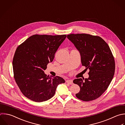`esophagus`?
<instances>
[{
    "mask_svg": "<svg viewBox=\"0 0 125 125\" xmlns=\"http://www.w3.org/2000/svg\"><path fill=\"white\" fill-rule=\"evenodd\" d=\"M66 82L68 83H69L70 84H72L73 83V81L72 80H66Z\"/></svg>",
    "mask_w": 125,
    "mask_h": 125,
    "instance_id": "esophagus-1",
    "label": "esophagus"
}]
</instances>
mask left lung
<instances>
[{"mask_svg":"<svg viewBox=\"0 0 125 125\" xmlns=\"http://www.w3.org/2000/svg\"><path fill=\"white\" fill-rule=\"evenodd\" d=\"M67 38L79 51L82 65L89 70V77L84 81L82 78L73 81L80 87L76 96L83 101L94 100L104 93L113 79L115 65L112 52L99 36L72 34Z\"/></svg>","mask_w":125,"mask_h":125,"instance_id":"8db88e82","label":"left lung"}]
</instances>
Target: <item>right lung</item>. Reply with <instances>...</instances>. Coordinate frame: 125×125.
<instances>
[{
    "instance_id": "right-lung-1",
    "label": "right lung",
    "mask_w": 125,
    "mask_h": 125,
    "mask_svg": "<svg viewBox=\"0 0 125 125\" xmlns=\"http://www.w3.org/2000/svg\"><path fill=\"white\" fill-rule=\"evenodd\" d=\"M66 37L34 35L16 49L13 60L14 78L28 99L36 102L47 101L54 95L58 85L65 83L62 77H49L44 71Z\"/></svg>"
}]
</instances>
